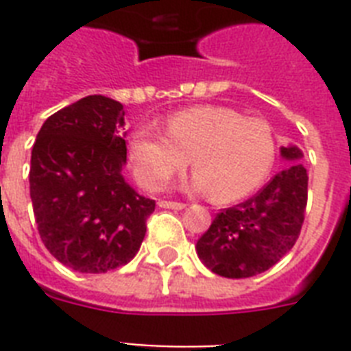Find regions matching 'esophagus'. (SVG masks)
I'll use <instances>...</instances> for the list:
<instances>
[{
    "label": "esophagus",
    "mask_w": 351,
    "mask_h": 351,
    "mask_svg": "<svg viewBox=\"0 0 351 351\" xmlns=\"http://www.w3.org/2000/svg\"><path fill=\"white\" fill-rule=\"evenodd\" d=\"M158 206L160 208H165V209H184L186 208V204L184 202H171V200H160Z\"/></svg>",
    "instance_id": "1"
}]
</instances>
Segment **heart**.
<instances>
[{
  "label": "heart",
  "instance_id": "obj_1",
  "mask_svg": "<svg viewBox=\"0 0 351 351\" xmlns=\"http://www.w3.org/2000/svg\"><path fill=\"white\" fill-rule=\"evenodd\" d=\"M165 132L142 125L131 134L132 171L149 191H162L191 158L193 186L215 202H233L266 180L277 156L271 125L231 107L184 109L167 118Z\"/></svg>",
  "mask_w": 351,
  "mask_h": 351
}]
</instances>
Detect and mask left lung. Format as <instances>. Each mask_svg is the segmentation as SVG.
I'll return each mask as SVG.
<instances>
[{
	"mask_svg": "<svg viewBox=\"0 0 351 351\" xmlns=\"http://www.w3.org/2000/svg\"><path fill=\"white\" fill-rule=\"evenodd\" d=\"M280 154L291 165L245 202L220 209L198 239V258L220 277L247 278L266 271L299 239L308 204V173L299 162V147H282Z\"/></svg>",
	"mask_w": 351,
	"mask_h": 351,
	"instance_id": "left-lung-1",
	"label": "left lung"
}]
</instances>
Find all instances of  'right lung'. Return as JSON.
Listing matches in <instances>:
<instances>
[{
    "mask_svg": "<svg viewBox=\"0 0 351 351\" xmlns=\"http://www.w3.org/2000/svg\"><path fill=\"white\" fill-rule=\"evenodd\" d=\"M123 106L93 95L41 125L30 156V198L41 242L63 266L106 273L136 255L154 200L121 176Z\"/></svg>",
    "mask_w": 351,
    "mask_h": 351,
    "instance_id": "add662e5",
    "label": "right lung"
}]
</instances>
